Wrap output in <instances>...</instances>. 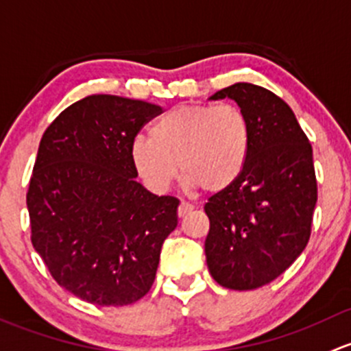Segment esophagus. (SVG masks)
Listing matches in <instances>:
<instances>
[{
  "mask_svg": "<svg viewBox=\"0 0 351 351\" xmlns=\"http://www.w3.org/2000/svg\"><path fill=\"white\" fill-rule=\"evenodd\" d=\"M191 211H193V206H191L189 202H180L179 208H177V216H179V218H184V216L189 215Z\"/></svg>",
  "mask_w": 351,
  "mask_h": 351,
  "instance_id": "1",
  "label": "esophagus"
}]
</instances>
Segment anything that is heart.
Returning <instances> with one entry per match:
<instances>
[{"mask_svg":"<svg viewBox=\"0 0 351 351\" xmlns=\"http://www.w3.org/2000/svg\"><path fill=\"white\" fill-rule=\"evenodd\" d=\"M136 136L130 158L154 193H164L179 176L191 187L216 194L241 176L252 147L247 114L233 104H180Z\"/></svg>","mask_w":351,"mask_h":351,"instance_id":"b5f03b06","label":"heart"}]
</instances>
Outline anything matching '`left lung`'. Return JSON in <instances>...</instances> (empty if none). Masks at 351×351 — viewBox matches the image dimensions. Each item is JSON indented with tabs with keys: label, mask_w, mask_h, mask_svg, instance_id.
<instances>
[{
	"label": "left lung",
	"mask_w": 351,
	"mask_h": 351,
	"mask_svg": "<svg viewBox=\"0 0 351 351\" xmlns=\"http://www.w3.org/2000/svg\"><path fill=\"white\" fill-rule=\"evenodd\" d=\"M225 97L247 114L252 147L241 176L204 204L206 262L219 285L252 291L277 279L308 245L317 201L313 147L269 89L237 82L209 99Z\"/></svg>",
	"instance_id": "left-lung-1"
}]
</instances>
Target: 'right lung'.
<instances>
[{
    "label": "right lung",
    "instance_id": "obj_1",
    "mask_svg": "<svg viewBox=\"0 0 351 351\" xmlns=\"http://www.w3.org/2000/svg\"><path fill=\"white\" fill-rule=\"evenodd\" d=\"M157 104L93 95L66 108L38 147L27 208L32 243L56 282L96 306L150 291L179 199L136 182L130 147Z\"/></svg>",
    "mask_w": 351,
    "mask_h": 351
}]
</instances>
